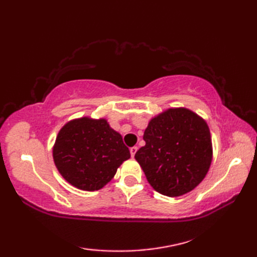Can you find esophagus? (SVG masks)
<instances>
[{
  "label": "esophagus",
  "instance_id": "1",
  "mask_svg": "<svg viewBox=\"0 0 257 257\" xmlns=\"http://www.w3.org/2000/svg\"><path fill=\"white\" fill-rule=\"evenodd\" d=\"M137 150H138V147H136V146H134V147H132V148H130V155H132V157H135Z\"/></svg>",
  "mask_w": 257,
  "mask_h": 257
}]
</instances>
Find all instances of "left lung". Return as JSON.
<instances>
[{
    "label": "left lung",
    "mask_w": 257,
    "mask_h": 257,
    "mask_svg": "<svg viewBox=\"0 0 257 257\" xmlns=\"http://www.w3.org/2000/svg\"><path fill=\"white\" fill-rule=\"evenodd\" d=\"M146 145L135 158L157 192L180 196L206 176L212 161L210 129L187 108H171L152 118L145 130Z\"/></svg>",
    "instance_id": "obj_1"
}]
</instances>
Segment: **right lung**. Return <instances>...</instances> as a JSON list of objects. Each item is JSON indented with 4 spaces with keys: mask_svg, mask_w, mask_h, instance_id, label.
Segmentation results:
<instances>
[{
    "mask_svg": "<svg viewBox=\"0 0 257 257\" xmlns=\"http://www.w3.org/2000/svg\"><path fill=\"white\" fill-rule=\"evenodd\" d=\"M53 158L67 182L80 190L95 191L110 181L130 152L121 135L109 127L106 119L84 117L59 130Z\"/></svg>",
    "mask_w": 257,
    "mask_h": 257,
    "instance_id": "add662e5",
    "label": "right lung"
}]
</instances>
